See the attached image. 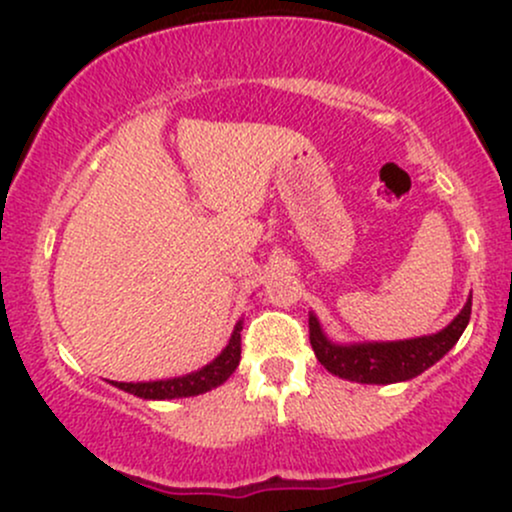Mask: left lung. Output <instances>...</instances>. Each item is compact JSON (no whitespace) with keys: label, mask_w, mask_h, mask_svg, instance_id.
Masks as SVG:
<instances>
[{"label":"left lung","mask_w":512,"mask_h":512,"mask_svg":"<svg viewBox=\"0 0 512 512\" xmlns=\"http://www.w3.org/2000/svg\"><path fill=\"white\" fill-rule=\"evenodd\" d=\"M469 315H472V296L467 298L460 315L450 322L445 330L431 337L404 339V342H373V344H332L320 330V322L310 313V344L317 361L322 363L330 373L339 378L356 380L366 385H390L411 380L424 373L433 363L440 361L457 339L462 337L467 327Z\"/></svg>","instance_id":"left-lung-1"}]
</instances>
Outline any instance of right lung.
Wrapping results in <instances>:
<instances>
[{"label":"right lung","instance_id":"add662e5","mask_svg":"<svg viewBox=\"0 0 512 512\" xmlns=\"http://www.w3.org/2000/svg\"><path fill=\"white\" fill-rule=\"evenodd\" d=\"M240 330H243V322H238L236 330L231 334V342L226 349L221 351L209 366L195 370L190 375H182V378L173 380H156V383H115V387L129 392V395H137L142 399H175V397H195L202 392L211 390V387H219L231 378L233 370L240 363Z\"/></svg>","mask_w":512,"mask_h":512}]
</instances>
